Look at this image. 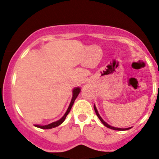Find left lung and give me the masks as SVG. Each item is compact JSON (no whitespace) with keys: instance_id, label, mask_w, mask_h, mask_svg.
Here are the masks:
<instances>
[{"instance_id":"1","label":"left lung","mask_w":159,"mask_h":159,"mask_svg":"<svg viewBox=\"0 0 159 159\" xmlns=\"http://www.w3.org/2000/svg\"><path fill=\"white\" fill-rule=\"evenodd\" d=\"M94 111H95V113H96V115H97V116L98 117V118H99V119H100V121H102V124H103L104 125H105V126H106L107 128H108V129H113V130H117V131H125V130H128V129H130V128H128V129H119V128H115V127H112V126H110L109 125H108V124H107V123L105 122V121H104V120L102 119V118H101V116H100V115H99L98 112V111H97V108H96V107L94 106Z\"/></svg>"}]
</instances>
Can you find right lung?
Masks as SVG:
<instances>
[{
    "instance_id": "add662e5",
    "label": "right lung",
    "mask_w": 159,
    "mask_h": 159,
    "mask_svg": "<svg viewBox=\"0 0 159 159\" xmlns=\"http://www.w3.org/2000/svg\"><path fill=\"white\" fill-rule=\"evenodd\" d=\"M80 91H81V89H80L79 88H75V89L73 90V97H72L71 102H70L69 107H68V110H67V111H66V113L65 114V115H64V116L62 117V118H61L60 120H58V121H55V122L51 123V124L48 125L41 126V125H35V126H36V127H38V128H40V129H52V128H55V127H57V126L60 125L61 124V123L63 122L64 121H65V118H66L67 115H68V113H69V112H70V109H71L72 105H73V104H74V102H75V99H76V98L78 97V94H79Z\"/></svg>"
}]
</instances>
